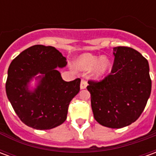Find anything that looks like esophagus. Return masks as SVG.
<instances>
[{
  "mask_svg": "<svg viewBox=\"0 0 156 156\" xmlns=\"http://www.w3.org/2000/svg\"><path fill=\"white\" fill-rule=\"evenodd\" d=\"M87 85H88V83H87V81H86V80H84V79H82L81 83H80V88H81V89H84V88H86Z\"/></svg>",
  "mask_w": 156,
  "mask_h": 156,
  "instance_id": "esophagus-1",
  "label": "esophagus"
}]
</instances>
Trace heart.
<instances>
[{"mask_svg": "<svg viewBox=\"0 0 156 156\" xmlns=\"http://www.w3.org/2000/svg\"><path fill=\"white\" fill-rule=\"evenodd\" d=\"M78 66L82 69L90 70L94 68V75L100 77L108 71L110 67V60L107 57H99L90 53H85L78 58Z\"/></svg>", "mask_w": 156, "mask_h": 156, "instance_id": "b5f03b06", "label": "heart"}]
</instances>
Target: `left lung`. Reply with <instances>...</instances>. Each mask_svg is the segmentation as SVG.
I'll return each mask as SVG.
<instances>
[{"mask_svg": "<svg viewBox=\"0 0 156 156\" xmlns=\"http://www.w3.org/2000/svg\"><path fill=\"white\" fill-rule=\"evenodd\" d=\"M111 73L100 81L88 82L94 117L103 126L129 125L144 111L151 92L146 58L128 47L114 48Z\"/></svg>", "mask_w": 156, "mask_h": 156, "instance_id": "1", "label": "left lung"}]
</instances>
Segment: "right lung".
Returning a JSON list of instances; mask_svg holds the SVG:
<instances>
[{
	"mask_svg": "<svg viewBox=\"0 0 156 156\" xmlns=\"http://www.w3.org/2000/svg\"><path fill=\"white\" fill-rule=\"evenodd\" d=\"M67 65L66 58L51 46L35 45L13 59L8 68L5 91L20 119L29 127L43 130L62 124L69 104L80 90V78L66 82L57 68ZM40 73L34 91L28 83Z\"/></svg>",
	"mask_w": 156,
	"mask_h": 156,
	"instance_id": "1",
	"label": "right lung"
}]
</instances>
